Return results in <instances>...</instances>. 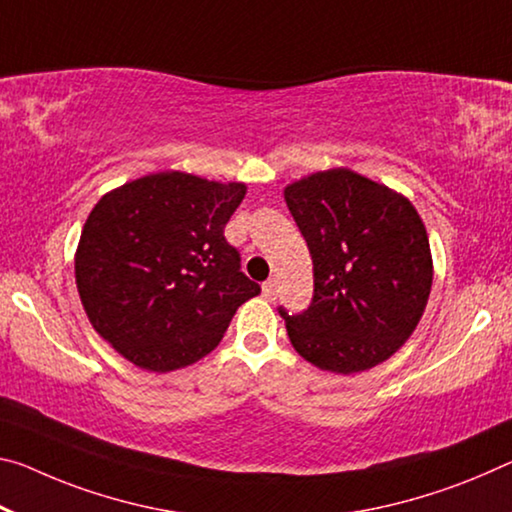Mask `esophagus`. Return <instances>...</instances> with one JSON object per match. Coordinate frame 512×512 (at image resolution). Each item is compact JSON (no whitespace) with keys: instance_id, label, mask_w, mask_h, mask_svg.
<instances>
[{"instance_id":"obj_1","label":"esophagus","mask_w":512,"mask_h":512,"mask_svg":"<svg viewBox=\"0 0 512 512\" xmlns=\"http://www.w3.org/2000/svg\"><path fill=\"white\" fill-rule=\"evenodd\" d=\"M262 296L266 300H275V296H278V291H275V280H266L262 285Z\"/></svg>"}]
</instances>
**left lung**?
<instances>
[{
    "mask_svg": "<svg viewBox=\"0 0 512 512\" xmlns=\"http://www.w3.org/2000/svg\"><path fill=\"white\" fill-rule=\"evenodd\" d=\"M285 200L314 264L305 312L280 307L298 355L335 373L367 371L415 332L433 285V257L417 209L401 193L348 168L289 184Z\"/></svg>",
    "mask_w": 512,
    "mask_h": 512,
    "instance_id": "left-lung-1",
    "label": "left lung"
}]
</instances>
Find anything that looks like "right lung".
<instances>
[{"mask_svg": "<svg viewBox=\"0 0 512 512\" xmlns=\"http://www.w3.org/2000/svg\"><path fill=\"white\" fill-rule=\"evenodd\" d=\"M246 184L166 170L102 196L75 255L97 335L136 367L166 373L212 353L259 285L225 241Z\"/></svg>", "mask_w": 512, "mask_h": 512, "instance_id": "obj_1", "label": "right lung"}]
</instances>
